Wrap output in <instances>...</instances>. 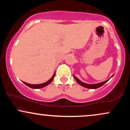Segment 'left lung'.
Returning a JSON list of instances; mask_svg holds the SVG:
<instances>
[{"mask_svg": "<svg viewBox=\"0 0 130 130\" xmlns=\"http://www.w3.org/2000/svg\"><path fill=\"white\" fill-rule=\"evenodd\" d=\"M114 75V74H113ZM112 75V76H113ZM112 76L111 77V78L112 77ZM73 77L74 78V79L76 80V81L77 82V83H78L79 84H80V86H82L83 87H84L86 88H87V89H97V88H99L101 87L102 86H103V85L105 84L106 83H107V82L111 78H109V79L105 80V81H103L102 82V83H97V84H86V83H83V82H82L81 80L79 79L77 77H76L75 76L73 75Z\"/></svg>", "mask_w": 130, "mask_h": 130, "instance_id": "1", "label": "left lung"}]
</instances>
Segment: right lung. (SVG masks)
<instances>
[{"instance_id":"1","label":"right lung","mask_w":130,"mask_h":130,"mask_svg":"<svg viewBox=\"0 0 130 130\" xmlns=\"http://www.w3.org/2000/svg\"><path fill=\"white\" fill-rule=\"evenodd\" d=\"M55 73H56V72H54V73L53 76L51 77V78L50 80H47V81H46V83H43V84H28V83H25V82H23V83H24V84H26V86H27L28 87L32 88V89H41V88H43V87H46V86H47V85L50 84V83H51L52 81H53V79H54V76H55Z\"/></svg>"}]
</instances>
